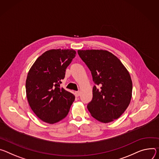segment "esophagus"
<instances>
[{"mask_svg": "<svg viewBox=\"0 0 159 159\" xmlns=\"http://www.w3.org/2000/svg\"><path fill=\"white\" fill-rule=\"evenodd\" d=\"M80 95V91H77V92H75V95L76 97H79Z\"/></svg>", "mask_w": 159, "mask_h": 159, "instance_id": "1", "label": "esophagus"}]
</instances>
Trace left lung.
<instances>
[{
    "label": "left lung",
    "instance_id": "left-lung-1",
    "mask_svg": "<svg viewBox=\"0 0 159 159\" xmlns=\"http://www.w3.org/2000/svg\"><path fill=\"white\" fill-rule=\"evenodd\" d=\"M78 53L90 69L96 84L88 110L101 122L114 121L125 112L131 102L133 83L129 71L107 50H78Z\"/></svg>",
    "mask_w": 159,
    "mask_h": 159
}]
</instances>
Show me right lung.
<instances>
[{
    "mask_svg": "<svg viewBox=\"0 0 159 159\" xmlns=\"http://www.w3.org/2000/svg\"><path fill=\"white\" fill-rule=\"evenodd\" d=\"M76 54L73 49L49 50L39 57L29 70L26 80L28 103L34 114L48 124L65 118L75 99L60 84Z\"/></svg>",
    "mask_w": 159,
    "mask_h": 159,
    "instance_id": "add662e5",
    "label": "right lung"
}]
</instances>
